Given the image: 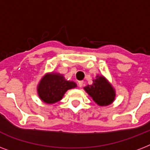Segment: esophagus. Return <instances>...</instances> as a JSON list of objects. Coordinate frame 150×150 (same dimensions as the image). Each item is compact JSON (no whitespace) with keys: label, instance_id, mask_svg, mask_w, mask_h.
Instances as JSON below:
<instances>
[{"label":"esophagus","instance_id":"esophagus-1","mask_svg":"<svg viewBox=\"0 0 150 150\" xmlns=\"http://www.w3.org/2000/svg\"><path fill=\"white\" fill-rule=\"evenodd\" d=\"M78 84H79V86L81 88V87L82 86V85H83V81H79V82H78Z\"/></svg>","mask_w":150,"mask_h":150}]
</instances>
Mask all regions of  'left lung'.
<instances>
[{
    "mask_svg": "<svg viewBox=\"0 0 150 150\" xmlns=\"http://www.w3.org/2000/svg\"><path fill=\"white\" fill-rule=\"evenodd\" d=\"M93 84L84 88L87 93L99 106H107L115 99V90L103 75H97Z\"/></svg>",
    "mask_w": 150,
    "mask_h": 150,
    "instance_id": "8db88e82",
    "label": "left lung"
}]
</instances>
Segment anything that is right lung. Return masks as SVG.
I'll return each instance as SVG.
<instances>
[{"mask_svg":"<svg viewBox=\"0 0 150 150\" xmlns=\"http://www.w3.org/2000/svg\"><path fill=\"white\" fill-rule=\"evenodd\" d=\"M77 86L72 81H68L59 73L46 74L39 82L37 93L43 102L52 104L60 101L68 89Z\"/></svg>","mask_w":150,"mask_h":150,"instance_id":"obj_1","label":"right lung"}]
</instances>
